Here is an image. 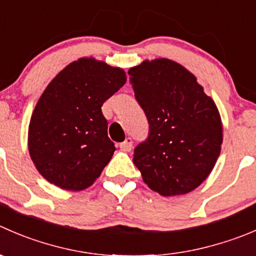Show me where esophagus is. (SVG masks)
I'll list each match as a JSON object with an SVG mask.
<instances>
[{
	"mask_svg": "<svg viewBox=\"0 0 256 256\" xmlns=\"http://www.w3.org/2000/svg\"><path fill=\"white\" fill-rule=\"evenodd\" d=\"M120 148L121 150L125 151V152H128V151H131V148H132V140H131L130 138H128L124 142H121Z\"/></svg>",
	"mask_w": 256,
	"mask_h": 256,
	"instance_id": "esophagus-1",
	"label": "esophagus"
}]
</instances>
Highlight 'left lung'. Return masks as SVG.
Here are the masks:
<instances>
[{"label": "left lung", "mask_w": 256, "mask_h": 256, "mask_svg": "<svg viewBox=\"0 0 256 256\" xmlns=\"http://www.w3.org/2000/svg\"><path fill=\"white\" fill-rule=\"evenodd\" d=\"M128 75L150 125L132 158L144 182L162 196L195 190L222 150V122L214 100L194 74L172 60H145Z\"/></svg>", "instance_id": "obj_1"}]
</instances>
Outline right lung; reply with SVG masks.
I'll return each instance as SVG.
<instances>
[{"instance_id":"add662e5","label":"right lung","mask_w":256,"mask_h":256,"mask_svg":"<svg viewBox=\"0 0 256 256\" xmlns=\"http://www.w3.org/2000/svg\"><path fill=\"white\" fill-rule=\"evenodd\" d=\"M126 82L122 68L81 57L47 85L28 125V152L48 182L68 191L92 185L116 150L101 106Z\"/></svg>"}]
</instances>
